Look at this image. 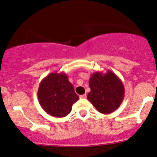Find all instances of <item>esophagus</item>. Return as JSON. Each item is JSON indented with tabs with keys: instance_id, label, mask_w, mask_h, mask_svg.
Returning a JSON list of instances; mask_svg holds the SVG:
<instances>
[{
	"instance_id": "obj_1",
	"label": "esophagus",
	"mask_w": 157,
	"mask_h": 157,
	"mask_svg": "<svg viewBox=\"0 0 157 157\" xmlns=\"http://www.w3.org/2000/svg\"><path fill=\"white\" fill-rule=\"evenodd\" d=\"M80 98H86V94H83V95H80Z\"/></svg>"
}]
</instances>
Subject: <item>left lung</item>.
Returning a JSON list of instances; mask_svg holds the SVG:
<instances>
[{"label":"left lung","instance_id":"8db88e82","mask_svg":"<svg viewBox=\"0 0 157 157\" xmlns=\"http://www.w3.org/2000/svg\"><path fill=\"white\" fill-rule=\"evenodd\" d=\"M91 91L87 98L98 112L105 114L112 113L120 106L125 95L123 82L111 71H96L89 80Z\"/></svg>","mask_w":157,"mask_h":157}]
</instances>
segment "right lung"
I'll return each mask as SVG.
<instances>
[{"label":"right lung","mask_w":157,"mask_h":157,"mask_svg":"<svg viewBox=\"0 0 157 157\" xmlns=\"http://www.w3.org/2000/svg\"><path fill=\"white\" fill-rule=\"evenodd\" d=\"M39 103L44 111L55 117L71 113L72 105L79 99L65 73H50L44 77L37 91Z\"/></svg>","instance_id":"obj_1"}]
</instances>
